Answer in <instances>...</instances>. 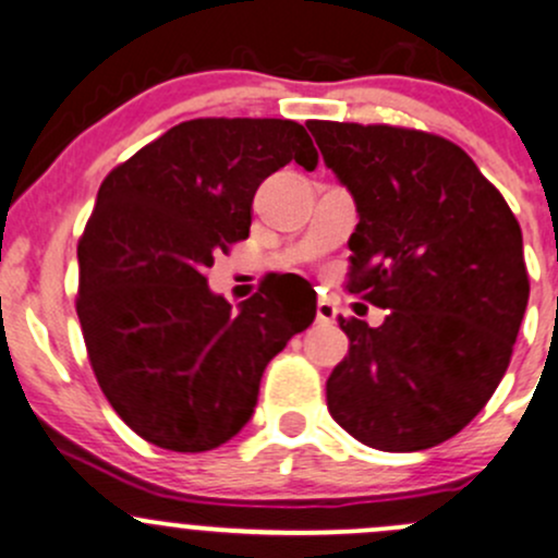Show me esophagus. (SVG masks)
Masks as SVG:
<instances>
[{"instance_id": "34e87169", "label": "esophagus", "mask_w": 558, "mask_h": 558, "mask_svg": "<svg viewBox=\"0 0 558 558\" xmlns=\"http://www.w3.org/2000/svg\"><path fill=\"white\" fill-rule=\"evenodd\" d=\"M338 305L329 301V298H319V301H316V322H319V325H335V322H338Z\"/></svg>"}]
</instances>
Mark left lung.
I'll list each match as a JSON object with an SVG mask.
<instances>
[{
  "mask_svg": "<svg viewBox=\"0 0 558 558\" xmlns=\"http://www.w3.org/2000/svg\"><path fill=\"white\" fill-rule=\"evenodd\" d=\"M359 213L349 290L388 308L340 319L349 356L327 380L340 428L383 452L447 441L511 362L530 301L511 207L454 143L388 124L308 122Z\"/></svg>",
  "mask_w": 558,
  "mask_h": 558,
  "instance_id": "8db88e82",
  "label": "left lung"
}]
</instances>
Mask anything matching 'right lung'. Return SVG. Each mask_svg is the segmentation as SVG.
I'll return each instance as SVG.
<instances>
[{"label":"right lung","instance_id":"obj_1","mask_svg":"<svg viewBox=\"0 0 558 558\" xmlns=\"http://www.w3.org/2000/svg\"><path fill=\"white\" fill-rule=\"evenodd\" d=\"M316 159L290 119H191L100 183L76 250V314L100 391L151 445H226L253 417L266 364L314 322L316 303L281 292L233 308L205 271L250 236L257 185Z\"/></svg>","mask_w":558,"mask_h":558}]
</instances>
